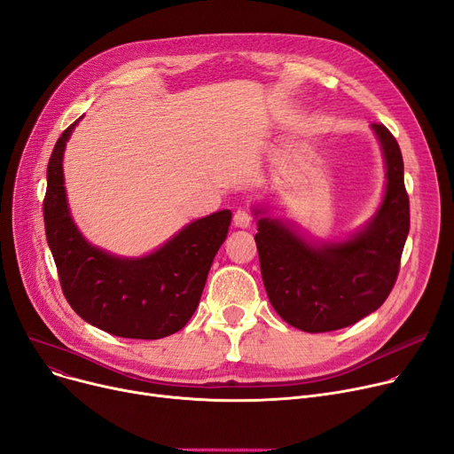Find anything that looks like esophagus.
<instances>
[{"label": "esophagus", "instance_id": "esophagus-1", "mask_svg": "<svg viewBox=\"0 0 454 454\" xmlns=\"http://www.w3.org/2000/svg\"><path fill=\"white\" fill-rule=\"evenodd\" d=\"M233 224L237 228H248L252 224V213L247 207H239L233 213Z\"/></svg>", "mask_w": 454, "mask_h": 454}]
</instances>
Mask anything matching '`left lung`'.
Masks as SVG:
<instances>
[{
    "label": "left lung",
    "mask_w": 454,
    "mask_h": 454,
    "mask_svg": "<svg viewBox=\"0 0 454 454\" xmlns=\"http://www.w3.org/2000/svg\"><path fill=\"white\" fill-rule=\"evenodd\" d=\"M372 129L387 163V193L361 231L348 241L317 247L281 221H257L254 239L269 300L285 322L307 333L342 329L368 317L385 303L399 274L411 228L403 156L385 125Z\"/></svg>",
    "instance_id": "obj_1"
}]
</instances>
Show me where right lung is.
I'll list each match as a JSON object with an SVG mask.
<instances>
[{
  "instance_id": "1",
  "label": "right lung",
  "mask_w": 454,
  "mask_h": 454,
  "mask_svg": "<svg viewBox=\"0 0 454 454\" xmlns=\"http://www.w3.org/2000/svg\"><path fill=\"white\" fill-rule=\"evenodd\" d=\"M71 123L47 163L43 224L62 293L88 324L123 339L156 340L193 317L206 278L228 235L231 211L223 209L178 231L156 252L125 259L86 243L67 209L62 154Z\"/></svg>"
}]
</instances>
